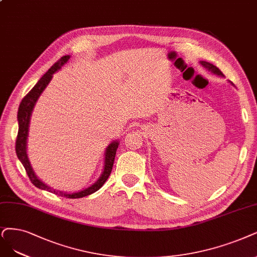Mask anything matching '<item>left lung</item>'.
<instances>
[{
  "mask_svg": "<svg viewBox=\"0 0 257 257\" xmlns=\"http://www.w3.org/2000/svg\"><path fill=\"white\" fill-rule=\"evenodd\" d=\"M200 63H201V65L202 66H204V68L207 70V71H210V72H212L213 74H215V75H217V76H221V77H223V74L220 72V70L217 68V66H215L214 64H212V63H210V62H206V61H200Z\"/></svg>",
  "mask_w": 257,
  "mask_h": 257,
  "instance_id": "obj_1",
  "label": "left lung"
}]
</instances>
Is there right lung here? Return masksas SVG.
Wrapping results in <instances>:
<instances>
[{"mask_svg": "<svg viewBox=\"0 0 257 257\" xmlns=\"http://www.w3.org/2000/svg\"><path fill=\"white\" fill-rule=\"evenodd\" d=\"M71 58L70 55H66L61 57V59L57 61L52 68L47 71L42 77L39 79L36 83L35 87L30 91L26 96L22 99L20 107H19L18 110V123H19V130H18V137L16 141V153L18 156V159L21 161L22 165L24 166L28 178L31 179L32 183L40 189H43V191H47L54 193L55 195L62 196L65 198H70V199H76V198H82L85 196H89L95 192H97L98 189L104 184V182L107 181V179L109 178L111 170L113 167L114 163V158H115L116 155V149L119 145V142L113 141L111 144L104 150V162H103V169L100 177L97 179L96 182H94L91 186L83 188L81 191L78 192H74V193H66L62 191H58V189H54L51 186L45 184L42 182L41 180L37 177L35 174L34 169L31 165L30 159H28L27 156V137H28V129H30V122H31V116L33 110L36 106V102L39 99L40 95L43 93L45 88L49 85L53 78V74L56 72H58L62 66L69 61Z\"/></svg>", "mask_w": 257, "mask_h": 257, "instance_id": "right-lung-1", "label": "right lung"}]
</instances>
